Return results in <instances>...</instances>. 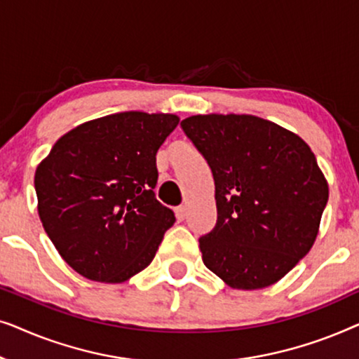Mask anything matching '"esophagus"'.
Listing matches in <instances>:
<instances>
[{
  "label": "esophagus",
  "instance_id": "esophagus-1",
  "mask_svg": "<svg viewBox=\"0 0 359 359\" xmlns=\"http://www.w3.org/2000/svg\"><path fill=\"white\" fill-rule=\"evenodd\" d=\"M186 215H188V209H186L184 205H180V208H176V219L184 220Z\"/></svg>",
  "mask_w": 359,
  "mask_h": 359
}]
</instances>
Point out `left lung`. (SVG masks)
I'll return each mask as SVG.
<instances>
[{
  "label": "left lung",
  "mask_w": 359,
  "mask_h": 359,
  "mask_svg": "<svg viewBox=\"0 0 359 359\" xmlns=\"http://www.w3.org/2000/svg\"><path fill=\"white\" fill-rule=\"evenodd\" d=\"M181 127L215 183L217 224L199 238L204 264L242 291L278 283L311 252L328 201L311 147L252 114H198Z\"/></svg>",
  "instance_id": "8db88e82"
}]
</instances>
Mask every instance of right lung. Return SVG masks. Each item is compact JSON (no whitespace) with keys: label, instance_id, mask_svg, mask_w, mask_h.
<instances>
[{"label":"right lung","instance_id":"right-lung-1","mask_svg":"<svg viewBox=\"0 0 359 359\" xmlns=\"http://www.w3.org/2000/svg\"><path fill=\"white\" fill-rule=\"evenodd\" d=\"M176 114L127 111L67 132L34 176L37 212L60 257L97 283H124L155 258L175 224L155 198L156 151Z\"/></svg>","mask_w":359,"mask_h":359}]
</instances>
